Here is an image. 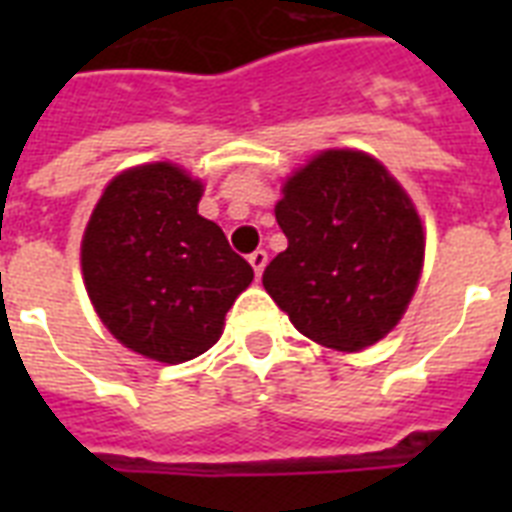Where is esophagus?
Instances as JSON below:
<instances>
[{"label":"esophagus","instance_id":"1","mask_svg":"<svg viewBox=\"0 0 512 512\" xmlns=\"http://www.w3.org/2000/svg\"><path fill=\"white\" fill-rule=\"evenodd\" d=\"M249 265L255 268V276L260 279L265 271V265H268V252H265V249H255V252L249 255Z\"/></svg>","mask_w":512,"mask_h":512}]
</instances>
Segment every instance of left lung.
I'll return each mask as SVG.
<instances>
[{"mask_svg": "<svg viewBox=\"0 0 512 512\" xmlns=\"http://www.w3.org/2000/svg\"><path fill=\"white\" fill-rule=\"evenodd\" d=\"M276 220L289 244L265 268L263 287L297 332L353 353L396 327L420 281L425 233L374 156H313L284 183Z\"/></svg>", "mask_w": 512, "mask_h": 512, "instance_id": "1", "label": "left lung"}]
</instances>
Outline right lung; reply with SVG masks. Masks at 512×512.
Listing matches in <instances>:
<instances>
[{"mask_svg":"<svg viewBox=\"0 0 512 512\" xmlns=\"http://www.w3.org/2000/svg\"><path fill=\"white\" fill-rule=\"evenodd\" d=\"M204 185L170 162L106 185L82 239L84 287L116 340L162 364L201 356L255 271L199 215Z\"/></svg>","mask_w":512,"mask_h":512,"instance_id":"1","label":"right lung"}]
</instances>
